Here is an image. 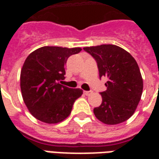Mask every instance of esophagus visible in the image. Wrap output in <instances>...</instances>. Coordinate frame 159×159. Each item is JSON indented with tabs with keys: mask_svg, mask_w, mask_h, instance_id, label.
Masks as SVG:
<instances>
[{
	"mask_svg": "<svg viewBox=\"0 0 159 159\" xmlns=\"http://www.w3.org/2000/svg\"><path fill=\"white\" fill-rule=\"evenodd\" d=\"M83 93H84L85 95H87V96H89V95H90L93 93V92L92 91H84L83 92Z\"/></svg>",
	"mask_w": 159,
	"mask_h": 159,
	"instance_id": "obj_1",
	"label": "esophagus"
}]
</instances>
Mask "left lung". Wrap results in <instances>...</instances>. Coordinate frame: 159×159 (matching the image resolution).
<instances>
[{"label":"left lung","mask_w":159,"mask_h":159,"mask_svg":"<svg viewBox=\"0 0 159 159\" xmlns=\"http://www.w3.org/2000/svg\"><path fill=\"white\" fill-rule=\"evenodd\" d=\"M97 61L99 76H106L102 103L93 109L96 118L106 125L127 120L136 111L142 97L143 81L139 66L130 53L114 44L84 47Z\"/></svg>","instance_id":"left-lung-1"}]
</instances>
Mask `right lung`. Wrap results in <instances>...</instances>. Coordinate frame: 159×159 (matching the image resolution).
Listing matches in <instances>:
<instances>
[{
	"mask_svg": "<svg viewBox=\"0 0 159 159\" xmlns=\"http://www.w3.org/2000/svg\"><path fill=\"white\" fill-rule=\"evenodd\" d=\"M81 50L79 47L43 46L27 57L21 70L20 87L26 106L37 120L56 124L70 116L83 90L67 88L61 82L65 78L67 59Z\"/></svg>",
	"mask_w": 159,
	"mask_h": 159,
	"instance_id": "right-lung-1",
	"label": "right lung"
}]
</instances>
